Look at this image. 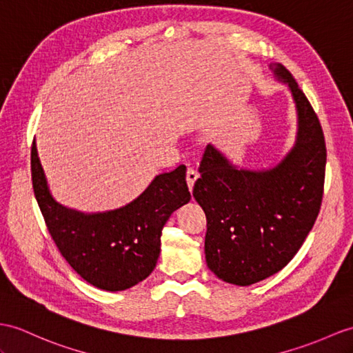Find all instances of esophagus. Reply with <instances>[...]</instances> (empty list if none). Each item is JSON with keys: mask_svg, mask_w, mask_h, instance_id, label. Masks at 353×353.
<instances>
[{"mask_svg": "<svg viewBox=\"0 0 353 353\" xmlns=\"http://www.w3.org/2000/svg\"><path fill=\"white\" fill-rule=\"evenodd\" d=\"M199 178V172H197L194 168H188L187 169V184H188V188H193L196 179Z\"/></svg>", "mask_w": 353, "mask_h": 353, "instance_id": "1", "label": "esophagus"}]
</instances>
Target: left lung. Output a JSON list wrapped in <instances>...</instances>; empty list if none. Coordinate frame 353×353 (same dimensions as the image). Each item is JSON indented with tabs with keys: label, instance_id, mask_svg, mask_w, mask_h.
<instances>
[{
	"label": "left lung",
	"instance_id": "8db88e82",
	"mask_svg": "<svg viewBox=\"0 0 353 353\" xmlns=\"http://www.w3.org/2000/svg\"><path fill=\"white\" fill-rule=\"evenodd\" d=\"M295 101L294 147L271 169H239L206 145L193 188L206 216L205 257L219 279L250 286L292 261L321 210L326 147L322 127L305 94L281 64H270Z\"/></svg>",
	"mask_w": 353,
	"mask_h": 353
}]
</instances>
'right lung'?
<instances>
[{
  "mask_svg": "<svg viewBox=\"0 0 353 353\" xmlns=\"http://www.w3.org/2000/svg\"><path fill=\"white\" fill-rule=\"evenodd\" d=\"M34 194L50 236L68 265L90 285L125 290L147 279L160 256L161 229L190 201L185 166L160 174L141 196L106 212L85 214L58 203L49 192L36 142L31 148Z\"/></svg>",
  "mask_w": 353,
  "mask_h": 353,
  "instance_id": "add662e5",
  "label": "right lung"
}]
</instances>
